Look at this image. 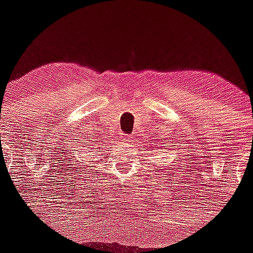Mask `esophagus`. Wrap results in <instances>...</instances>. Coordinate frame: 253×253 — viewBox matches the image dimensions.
<instances>
[{
  "label": "esophagus",
  "instance_id": "esophagus-1",
  "mask_svg": "<svg viewBox=\"0 0 253 253\" xmlns=\"http://www.w3.org/2000/svg\"><path fill=\"white\" fill-rule=\"evenodd\" d=\"M122 140L126 143H132L133 142V138L129 137V135H124V137H122Z\"/></svg>",
  "mask_w": 253,
  "mask_h": 253
}]
</instances>
